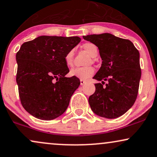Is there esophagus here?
I'll return each instance as SVG.
<instances>
[{"label":"esophagus","mask_w":157,"mask_h":157,"mask_svg":"<svg viewBox=\"0 0 157 157\" xmlns=\"http://www.w3.org/2000/svg\"><path fill=\"white\" fill-rule=\"evenodd\" d=\"M85 83H86V81H85V80H80V85H85Z\"/></svg>","instance_id":"34e87169"}]
</instances>
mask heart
I'll use <instances>...</instances> for the list:
<instances>
[{"label":"heart","instance_id":"b5f03b06","mask_svg":"<svg viewBox=\"0 0 157 157\" xmlns=\"http://www.w3.org/2000/svg\"><path fill=\"white\" fill-rule=\"evenodd\" d=\"M83 49L86 51L89 55L92 57H95L98 55V49L97 46L93 43H86L82 46ZM73 56L74 52L73 50H70L64 56V62L69 67L72 66L73 64ZM95 73V70L93 67H76L71 70L70 75L72 77H75L79 78L80 80H87L90 77L93 76Z\"/></svg>","mask_w":157,"mask_h":157}]
</instances>
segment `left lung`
Masks as SVG:
<instances>
[{"label": "left lung", "mask_w": 157, "mask_h": 157, "mask_svg": "<svg viewBox=\"0 0 157 157\" xmlns=\"http://www.w3.org/2000/svg\"><path fill=\"white\" fill-rule=\"evenodd\" d=\"M99 49L101 67L93 78L95 91L88 102L94 113L106 118H118L134 104L141 76L139 52L128 39L109 33L84 36ZM105 81L108 82L105 86Z\"/></svg>", "instance_id": "8db88e82"}]
</instances>
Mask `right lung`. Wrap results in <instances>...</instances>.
<instances>
[{
    "instance_id": "add662e5",
    "label": "right lung",
    "mask_w": 157,
    "mask_h": 157,
    "mask_svg": "<svg viewBox=\"0 0 157 157\" xmlns=\"http://www.w3.org/2000/svg\"><path fill=\"white\" fill-rule=\"evenodd\" d=\"M78 36H40L23 44L16 53V82L23 107L35 118L49 121L65 112L80 86L64 56L80 42Z\"/></svg>"
}]
</instances>
